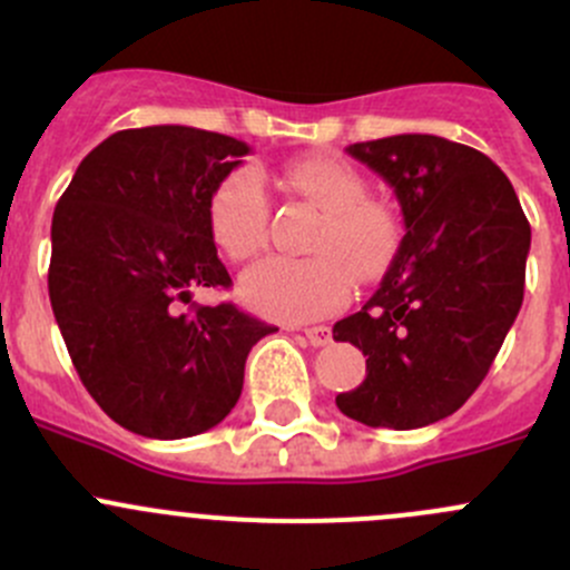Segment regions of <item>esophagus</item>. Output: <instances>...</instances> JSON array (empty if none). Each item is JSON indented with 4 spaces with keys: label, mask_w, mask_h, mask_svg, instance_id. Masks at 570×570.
<instances>
[{
    "label": "esophagus",
    "mask_w": 570,
    "mask_h": 570,
    "mask_svg": "<svg viewBox=\"0 0 570 570\" xmlns=\"http://www.w3.org/2000/svg\"><path fill=\"white\" fill-rule=\"evenodd\" d=\"M306 338L308 342L314 344V347H325L327 342H331V327H325V325H314V327H306Z\"/></svg>",
    "instance_id": "1"
}]
</instances>
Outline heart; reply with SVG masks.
Listing matches in <instances>:
<instances>
[{
    "mask_svg": "<svg viewBox=\"0 0 570 570\" xmlns=\"http://www.w3.org/2000/svg\"><path fill=\"white\" fill-rule=\"evenodd\" d=\"M281 184L325 215L308 258L267 256L239 281V295L269 320H317L353 295V281L386 275L400 250L402 226L389 204L370 198L366 178L336 157H301L281 170ZM215 245L234 262L250 258L267 239L269 200L262 178L239 168L215 184L206 204Z\"/></svg>",
    "mask_w": 570,
    "mask_h": 570,
    "instance_id": "b5f03b06",
    "label": "heart"
}]
</instances>
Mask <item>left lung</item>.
<instances>
[{
  "label": "left lung",
  "mask_w": 570,
  "mask_h": 570,
  "mask_svg": "<svg viewBox=\"0 0 570 570\" xmlns=\"http://www.w3.org/2000/svg\"><path fill=\"white\" fill-rule=\"evenodd\" d=\"M347 154L394 189L405 237L381 289L333 325L366 355L336 405L370 428H424L476 392L519 317L530 223L510 178L463 142L394 135Z\"/></svg>",
  "instance_id": "left-lung-1"
}]
</instances>
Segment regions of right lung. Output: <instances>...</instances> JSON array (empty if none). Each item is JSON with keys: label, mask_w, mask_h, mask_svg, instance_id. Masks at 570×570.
<instances>
[{"label": "right lung", "mask_w": 570, "mask_h": 570, "mask_svg": "<svg viewBox=\"0 0 570 570\" xmlns=\"http://www.w3.org/2000/svg\"><path fill=\"white\" fill-rule=\"evenodd\" d=\"M245 154L193 126L115 131L55 206L49 301L68 355L101 411L146 439L220 424L250 347L278 331L234 303L178 312L195 286H232L206 204Z\"/></svg>", "instance_id": "add662e5"}]
</instances>
